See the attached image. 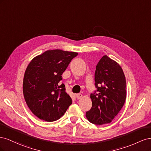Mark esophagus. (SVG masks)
<instances>
[{
	"label": "esophagus",
	"mask_w": 151,
	"mask_h": 151,
	"mask_svg": "<svg viewBox=\"0 0 151 151\" xmlns=\"http://www.w3.org/2000/svg\"><path fill=\"white\" fill-rule=\"evenodd\" d=\"M76 98H77V99H81L82 97H83V94H81V93H79V94H77L76 95Z\"/></svg>",
	"instance_id": "obj_1"
}]
</instances>
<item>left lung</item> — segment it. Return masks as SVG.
I'll return each instance as SVG.
<instances>
[{
  "mask_svg": "<svg viewBox=\"0 0 151 151\" xmlns=\"http://www.w3.org/2000/svg\"><path fill=\"white\" fill-rule=\"evenodd\" d=\"M95 86L98 93L91 94L92 107L86 116L95 125L112 122L126 100V79L121 66L107 55H104L96 68Z\"/></svg>",
  "mask_w": 151,
  "mask_h": 151,
  "instance_id": "8db88e82",
  "label": "left lung"
}]
</instances>
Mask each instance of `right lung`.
Here are the masks:
<instances>
[{
    "label": "right lung",
    "mask_w": 151,
    "mask_h": 151,
    "mask_svg": "<svg viewBox=\"0 0 151 151\" xmlns=\"http://www.w3.org/2000/svg\"><path fill=\"white\" fill-rule=\"evenodd\" d=\"M78 53L50 50L32 59L27 67L22 90L26 103L40 119L56 121L64 115L72 101L60 84L62 74Z\"/></svg>",
    "instance_id": "obj_1"
}]
</instances>
